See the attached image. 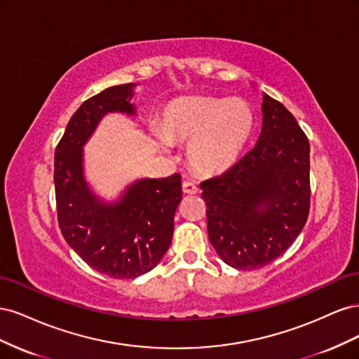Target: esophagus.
I'll return each mask as SVG.
<instances>
[{
    "mask_svg": "<svg viewBox=\"0 0 359 359\" xmlns=\"http://www.w3.org/2000/svg\"><path fill=\"white\" fill-rule=\"evenodd\" d=\"M182 191L186 194H196L198 193V186L191 181H184L182 182Z\"/></svg>",
    "mask_w": 359,
    "mask_h": 359,
    "instance_id": "34e87169",
    "label": "esophagus"
}]
</instances>
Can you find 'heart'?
<instances>
[{"label":"heart","mask_w":359,"mask_h":359,"mask_svg":"<svg viewBox=\"0 0 359 359\" xmlns=\"http://www.w3.org/2000/svg\"><path fill=\"white\" fill-rule=\"evenodd\" d=\"M253 128L255 114L245 100L190 95L170 102L151 135L163 151L172 140L190 142V165L203 175H219L241 157Z\"/></svg>","instance_id":"1"}]
</instances>
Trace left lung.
<instances>
[{
  "mask_svg": "<svg viewBox=\"0 0 359 359\" xmlns=\"http://www.w3.org/2000/svg\"><path fill=\"white\" fill-rule=\"evenodd\" d=\"M255 148L201 184L208 238L232 268H264L301 233L310 211V144L286 107L264 94Z\"/></svg>",
  "mask_w": 359,
  "mask_h": 359,
  "instance_id": "8db88e82",
  "label": "left lung"
}]
</instances>
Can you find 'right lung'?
<instances>
[{
	"label": "right lung",
	"instance_id": "obj_1",
	"mask_svg": "<svg viewBox=\"0 0 359 359\" xmlns=\"http://www.w3.org/2000/svg\"><path fill=\"white\" fill-rule=\"evenodd\" d=\"M135 86L115 85L83 102L55 149L53 182L64 240L93 269L114 278H136L156 268L170 245L182 198L180 173L137 180L114 202L97 196L85 178L83 145L104 115H136L130 103Z\"/></svg>",
	"mask_w": 359,
	"mask_h": 359
}]
</instances>
